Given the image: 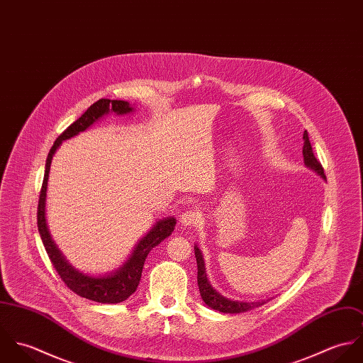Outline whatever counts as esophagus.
Masks as SVG:
<instances>
[{
	"label": "esophagus",
	"mask_w": 363,
	"mask_h": 363,
	"mask_svg": "<svg viewBox=\"0 0 363 363\" xmlns=\"http://www.w3.org/2000/svg\"><path fill=\"white\" fill-rule=\"evenodd\" d=\"M199 220H200V215L194 209H187L180 216V222L183 226H190V228L196 226L199 223Z\"/></svg>",
	"instance_id": "esophagus-1"
}]
</instances>
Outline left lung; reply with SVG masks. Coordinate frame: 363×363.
I'll list each match as a JSON object with an SVG mask.
<instances>
[{"mask_svg": "<svg viewBox=\"0 0 363 363\" xmlns=\"http://www.w3.org/2000/svg\"><path fill=\"white\" fill-rule=\"evenodd\" d=\"M303 141H305L303 143V160H305V164L325 180L324 169H323L321 163L315 159V156L313 154V148H311V141H309L308 131L303 133ZM194 253H196L197 269H199V272H197L199 289H200L203 301L206 302V305L209 306L211 309L222 311V313H243V311H252V309H256L259 306H262L264 303H267L269 301V299H267V301H259V302H238V301H230V299L222 296L219 292H216L211 286V284L208 281L204 259H203L201 250L197 246H194Z\"/></svg>", "mask_w": 363, "mask_h": 363, "instance_id": "1", "label": "left lung"}]
</instances>
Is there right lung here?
Segmentation results:
<instances>
[{
	"instance_id": "1",
	"label": "right lung",
	"mask_w": 363,
	"mask_h": 363,
	"mask_svg": "<svg viewBox=\"0 0 363 363\" xmlns=\"http://www.w3.org/2000/svg\"><path fill=\"white\" fill-rule=\"evenodd\" d=\"M133 110L134 107H131L128 102H124V101L99 99L98 102L92 104L77 121H74L52 144V150L46 160L45 179H43L40 197H39L38 228H39V233L45 245V249L48 252V256L52 261L55 271L72 292H75L77 295L85 299L99 302V303H120L128 299L137 291L147 256L162 240H164L172 235L176 226V219L173 216H169L157 220L154 228L138 242L130 259H127L121 267L114 269L113 272L99 275V277L84 274L77 268H74L65 259L62 253L55 246V243L52 242L50 232L48 229V223H46L48 180H49L52 155L55 154V151L58 150L62 141L69 140L78 135L79 133L88 130L94 123H96L99 118H102L110 111L120 116V114H128Z\"/></svg>"
}]
</instances>
